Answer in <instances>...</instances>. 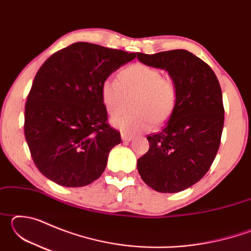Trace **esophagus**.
<instances>
[{
	"label": "esophagus",
	"mask_w": 251,
	"mask_h": 251,
	"mask_svg": "<svg viewBox=\"0 0 251 251\" xmlns=\"http://www.w3.org/2000/svg\"><path fill=\"white\" fill-rule=\"evenodd\" d=\"M133 138H134V136L127 135L125 133H122V139L124 142H130V141H133Z\"/></svg>",
	"instance_id": "1"
}]
</instances>
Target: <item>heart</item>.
Instances as JSON below:
<instances>
[{"label": "heart", "mask_w": 251, "mask_h": 251, "mask_svg": "<svg viewBox=\"0 0 251 251\" xmlns=\"http://www.w3.org/2000/svg\"><path fill=\"white\" fill-rule=\"evenodd\" d=\"M131 94H136L135 112L110 117V124L127 135L148 130L152 123L160 125L166 122L176 107L178 88L172 78L163 77L159 70L141 63L123 69L118 79L106 78L101 83V100L110 114L121 110L126 95Z\"/></svg>", "instance_id": "heart-1"}]
</instances>
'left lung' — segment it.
<instances>
[{
    "label": "left lung",
    "instance_id": "left-lung-1",
    "mask_svg": "<svg viewBox=\"0 0 251 251\" xmlns=\"http://www.w3.org/2000/svg\"><path fill=\"white\" fill-rule=\"evenodd\" d=\"M137 58L167 71L178 88L167 124L148 135L150 150L137 160L138 173L156 192H181L205 176L218 151L225 116L222 88L210 66L186 50L137 53Z\"/></svg>",
    "mask_w": 251,
    "mask_h": 251
}]
</instances>
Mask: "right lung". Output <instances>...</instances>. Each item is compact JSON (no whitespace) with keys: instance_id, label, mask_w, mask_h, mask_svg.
Listing matches in <instances>:
<instances>
[{"instance_id":"1","label":"right lung","mask_w":251,"mask_h":251,"mask_svg":"<svg viewBox=\"0 0 251 251\" xmlns=\"http://www.w3.org/2000/svg\"><path fill=\"white\" fill-rule=\"evenodd\" d=\"M136 53L77 42L50 56L34 77L25 104L24 134L39 171L57 185L99 179L121 133L107 124L103 80Z\"/></svg>"}]
</instances>
